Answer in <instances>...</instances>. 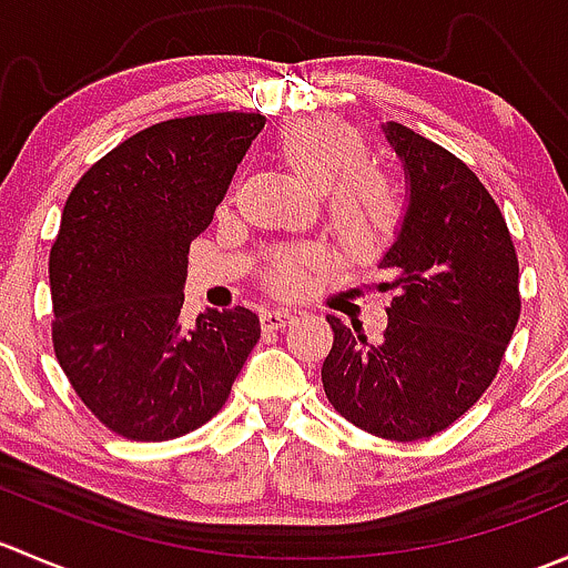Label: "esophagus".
I'll list each match as a JSON object with an SVG mask.
<instances>
[{
  "instance_id": "esophagus-1",
  "label": "esophagus",
  "mask_w": 568,
  "mask_h": 568,
  "mask_svg": "<svg viewBox=\"0 0 568 568\" xmlns=\"http://www.w3.org/2000/svg\"><path fill=\"white\" fill-rule=\"evenodd\" d=\"M294 321V313L283 311V307H274V311H263L261 313V324L263 329H283Z\"/></svg>"
}]
</instances>
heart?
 I'll return each instance as SVG.
<instances>
[{"instance_id": "heart-1", "label": "heart", "mask_w": 568, "mask_h": 568, "mask_svg": "<svg viewBox=\"0 0 568 568\" xmlns=\"http://www.w3.org/2000/svg\"><path fill=\"white\" fill-rule=\"evenodd\" d=\"M280 153L307 183L326 189V214L335 236L359 257L390 247L406 220V194L398 178L371 164V142L357 125L335 114H302L277 136ZM313 247L283 250L268 261V288L294 294L316 268Z\"/></svg>"}]
</instances>
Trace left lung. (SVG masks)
Wrapping results in <instances>:
<instances>
[{"label":"left lung","instance_id":"obj_1","mask_svg":"<svg viewBox=\"0 0 568 568\" xmlns=\"http://www.w3.org/2000/svg\"><path fill=\"white\" fill-rule=\"evenodd\" d=\"M385 134L409 181L376 285L390 294L387 329L371 343L363 324L326 316L335 341L321 382L348 423L415 443L454 426L495 382L523 311L519 261L500 205L462 159L400 123Z\"/></svg>","mask_w":568,"mask_h":568}]
</instances>
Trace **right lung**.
Masks as SVG:
<instances>
[{
  "label": "right lung",
  "instance_id": "obj_1",
  "mask_svg": "<svg viewBox=\"0 0 568 568\" xmlns=\"http://www.w3.org/2000/svg\"><path fill=\"white\" fill-rule=\"evenodd\" d=\"M261 112L136 131L71 189L49 252L51 343L82 404L118 437L164 443L209 423L261 337L247 307L183 329V280Z\"/></svg>",
  "mask_w": 568,
  "mask_h": 568
}]
</instances>
